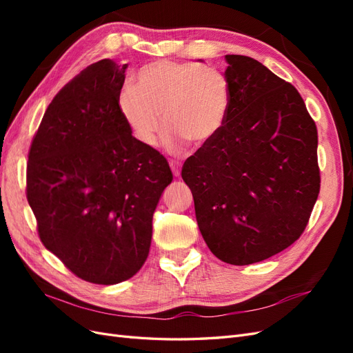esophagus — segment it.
Listing matches in <instances>:
<instances>
[{
    "mask_svg": "<svg viewBox=\"0 0 353 353\" xmlns=\"http://www.w3.org/2000/svg\"><path fill=\"white\" fill-rule=\"evenodd\" d=\"M170 169H172V172L176 178L181 175V163L175 162V160H170Z\"/></svg>",
    "mask_w": 353,
    "mask_h": 353,
    "instance_id": "obj_1",
    "label": "esophagus"
}]
</instances>
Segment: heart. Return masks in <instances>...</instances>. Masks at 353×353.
Here are the masks:
<instances>
[{
	"label": "heart",
	"mask_w": 353,
	"mask_h": 353,
	"mask_svg": "<svg viewBox=\"0 0 353 353\" xmlns=\"http://www.w3.org/2000/svg\"><path fill=\"white\" fill-rule=\"evenodd\" d=\"M230 108L227 74L193 61H153L138 70L135 85L125 83L117 94L123 122L147 148L156 147L164 114L168 126L163 141L172 153L190 141L197 145L210 143L225 125Z\"/></svg>",
	"instance_id": "b5f03b06"
}]
</instances>
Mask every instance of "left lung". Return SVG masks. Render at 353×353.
Segmentation results:
<instances>
[{
    "mask_svg": "<svg viewBox=\"0 0 353 353\" xmlns=\"http://www.w3.org/2000/svg\"><path fill=\"white\" fill-rule=\"evenodd\" d=\"M231 108L190 156L183 179L199 230L222 262L250 265L292 245L319 193L316 125L292 83L248 56H225Z\"/></svg>",
    "mask_w": 353,
    "mask_h": 353,
    "instance_id": "8db88e82",
    "label": "left lung"
}]
</instances>
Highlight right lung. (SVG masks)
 <instances>
[{
	"instance_id": "add662e5",
	"label": "right lung",
	"mask_w": 353,
	"mask_h": 353,
	"mask_svg": "<svg viewBox=\"0 0 353 353\" xmlns=\"http://www.w3.org/2000/svg\"><path fill=\"white\" fill-rule=\"evenodd\" d=\"M126 68L104 59L68 82L28 154L26 197L42 244L78 279L103 285L141 270L172 183L168 160L135 140L117 109Z\"/></svg>"
}]
</instances>
